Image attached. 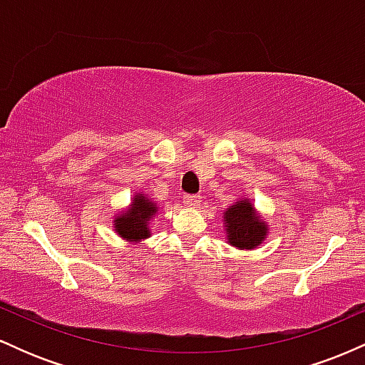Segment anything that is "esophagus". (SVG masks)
<instances>
[{
  "label": "esophagus",
  "instance_id": "esophagus-1",
  "mask_svg": "<svg viewBox=\"0 0 365 365\" xmlns=\"http://www.w3.org/2000/svg\"><path fill=\"white\" fill-rule=\"evenodd\" d=\"M183 202H185L188 207L200 206V195H185L183 197Z\"/></svg>",
  "mask_w": 365,
  "mask_h": 365
}]
</instances>
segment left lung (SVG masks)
<instances>
[{
	"instance_id": "1",
	"label": "left lung",
	"mask_w": 365,
	"mask_h": 365,
	"mask_svg": "<svg viewBox=\"0 0 365 365\" xmlns=\"http://www.w3.org/2000/svg\"><path fill=\"white\" fill-rule=\"evenodd\" d=\"M226 240L240 250H252L266 240L269 225L262 220L252 200L242 197L223 212Z\"/></svg>"
}]
</instances>
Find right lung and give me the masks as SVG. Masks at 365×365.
<instances>
[{
  "label": "right lung",
  "instance_id": "obj_1",
  "mask_svg": "<svg viewBox=\"0 0 365 365\" xmlns=\"http://www.w3.org/2000/svg\"><path fill=\"white\" fill-rule=\"evenodd\" d=\"M158 204L150 200L148 195L135 194L132 197L128 209L120 212L113 220V228L123 240L130 242V244H139V242L145 240L150 237V221L156 216Z\"/></svg>",
  "mask_w": 365,
  "mask_h": 365
}]
</instances>
